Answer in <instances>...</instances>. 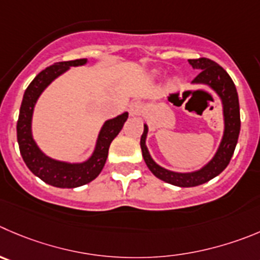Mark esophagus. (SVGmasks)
Wrapping results in <instances>:
<instances>
[{"label":"esophagus","instance_id":"1","mask_svg":"<svg viewBox=\"0 0 260 260\" xmlns=\"http://www.w3.org/2000/svg\"><path fill=\"white\" fill-rule=\"evenodd\" d=\"M128 110L132 116H139L143 111V105L140 102H133L128 106Z\"/></svg>","mask_w":260,"mask_h":260}]
</instances>
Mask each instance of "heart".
Instances as JSON below:
<instances>
[{"mask_svg":"<svg viewBox=\"0 0 260 260\" xmlns=\"http://www.w3.org/2000/svg\"><path fill=\"white\" fill-rule=\"evenodd\" d=\"M153 74H154V75H158V71H153ZM172 83H175V79H172Z\"/></svg>","mask_w":260,"mask_h":260,"instance_id":"obj_1","label":"heart"}]
</instances>
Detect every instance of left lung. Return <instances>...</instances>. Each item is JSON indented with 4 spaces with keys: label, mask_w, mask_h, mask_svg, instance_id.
I'll use <instances>...</instances> for the list:
<instances>
[{
    "label": "left lung",
    "mask_w": 260,
    "mask_h": 260,
    "mask_svg": "<svg viewBox=\"0 0 260 260\" xmlns=\"http://www.w3.org/2000/svg\"><path fill=\"white\" fill-rule=\"evenodd\" d=\"M189 63L194 70L200 71L197 78L191 81L192 85H206L212 89L219 98L222 105V116H223V133L221 142L213 157L204 166L195 171L177 172L165 169L158 165L150 155L147 147L148 125L144 123V132L140 139L143 158L155 177L169 184L180 187H192L208 182L209 180L218 176L227 167L231 160L234 150L236 148L237 139L240 134V106L239 95L236 86L230 78L229 74L214 61L209 58H198L189 60Z\"/></svg>",
    "instance_id": "obj_1"
}]
</instances>
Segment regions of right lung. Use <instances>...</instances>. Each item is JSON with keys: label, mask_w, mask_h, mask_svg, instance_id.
I'll list each match as a JSON object with an SVG mask.
<instances>
[{"label": "right lung", "mask_w": 260, "mask_h": 260, "mask_svg": "<svg viewBox=\"0 0 260 260\" xmlns=\"http://www.w3.org/2000/svg\"><path fill=\"white\" fill-rule=\"evenodd\" d=\"M89 61L86 58H80V60L54 63L41 71L29 84L24 93L16 126L17 143L20 148L21 157L25 165L28 166V169L37 177L52 186L73 189V187L81 186V185L93 181L105 167L111 143L117 137L128 117V113L123 112L116 117L105 121L98 133L94 149L85 160H81V162L54 159L47 155L38 147L33 138L31 122H33L34 108L39 97L48 88V85H51L52 81L70 70V68L84 66Z\"/></svg>", "instance_id": "add662e5"}]
</instances>
